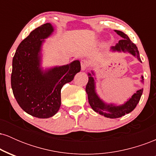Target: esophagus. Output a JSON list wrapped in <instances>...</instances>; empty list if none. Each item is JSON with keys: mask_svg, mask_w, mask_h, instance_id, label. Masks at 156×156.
Wrapping results in <instances>:
<instances>
[{"mask_svg": "<svg viewBox=\"0 0 156 156\" xmlns=\"http://www.w3.org/2000/svg\"><path fill=\"white\" fill-rule=\"evenodd\" d=\"M89 67V62L87 60L81 61V69L82 70H86Z\"/></svg>", "mask_w": 156, "mask_h": 156, "instance_id": "1", "label": "esophagus"}]
</instances>
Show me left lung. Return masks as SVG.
<instances>
[{
	"label": "left lung",
	"mask_w": 156,
	"mask_h": 156,
	"mask_svg": "<svg viewBox=\"0 0 156 156\" xmlns=\"http://www.w3.org/2000/svg\"><path fill=\"white\" fill-rule=\"evenodd\" d=\"M114 31L118 35L120 36L122 39L119 40L115 46H112L111 48V50L112 51H122L124 53L128 52L133 55V56L136 57L138 60L141 62L136 45L133 43L129 37L122 31H117V30H114ZM92 75H94L93 71H92V73H88L89 80L87 84V87H86V92L88 95L89 105H91L94 112L99 113L101 115H103L105 117L114 119V118L121 117L122 116H124L125 114L131 112L136 108V106L140 101L141 96L143 92V89H139L136 92L134 93L131 98L128 101L125 102L124 104L120 105L107 104L102 101L97 94L95 90V82H94ZM143 80H144L143 76H141V81L143 82Z\"/></svg>",
	"instance_id": "8db88e82"
}]
</instances>
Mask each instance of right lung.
Masks as SVG:
<instances>
[{
    "label": "right lung",
    "mask_w": 156,
    "mask_h": 156,
    "mask_svg": "<svg viewBox=\"0 0 156 156\" xmlns=\"http://www.w3.org/2000/svg\"><path fill=\"white\" fill-rule=\"evenodd\" d=\"M53 30L46 23L32 31L19 44L12 60L11 85L16 101L24 112L42 119L58 112L61 89L80 71L78 60L44 70L41 67L42 43Z\"/></svg>",
    "instance_id": "right-lung-1"
}]
</instances>
